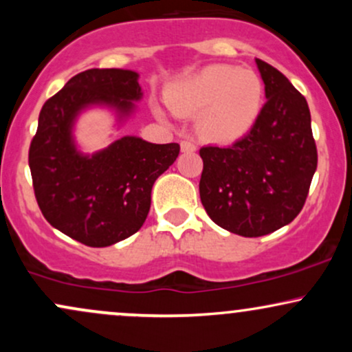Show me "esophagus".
<instances>
[{"label":"esophagus","mask_w":352,"mask_h":352,"mask_svg":"<svg viewBox=\"0 0 352 352\" xmlns=\"http://www.w3.org/2000/svg\"><path fill=\"white\" fill-rule=\"evenodd\" d=\"M180 148L182 152H187V153H192L197 151V145L193 142H190V140H182L180 142Z\"/></svg>","instance_id":"obj_1"}]
</instances>
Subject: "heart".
<instances>
[{
	"mask_svg": "<svg viewBox=\"0 0 352 352\" xmlns=\"http://www.w3.org/2000/svg\"><path fill=\"white\" fill-rule=\"evenodd\" d=\"M180 116H199L200 135L212 144H233L256 125L265 106L263 79L252 69L213 64L179 80L167 94ZM160 116L164 112L157 111Z\"/></svg>",
	"mask_w": 352,
	"mask_h": 352,
	"instance_id": "heart-1",
	"label": "heart"
}]
</instances>
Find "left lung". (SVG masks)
Instances as JSON below:
<instances>
[{"label": "left lung", "instance_id": "obj_1", "mask_svg": "<svg viewBox=\"0 0 352 352\" xmlns=\"http://www.w3.org/2000/svg\"><path fill=\"white\" fill-rule=\"evenodd\" d=\"M266 104L248 135L230 147L200 148V200L218 227L263 236L292 223L305 207L318 167L305 96L285 74L256 59Z\"/></svg>", "mask_w": 352, "mask_h": 352}]
</instances>
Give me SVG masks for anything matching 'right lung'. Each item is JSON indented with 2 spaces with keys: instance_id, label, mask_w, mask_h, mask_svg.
<instances>
[{
  "instance_id": "add662e5",
  "label": "right lung",
  "mask_w": 352,
  "mask_h": 352,
  "mask_svg": "<svg viewBox=\"0 0 352 352\" xmlns=\"http://www.w3.org/2000/svg\"><path fill=\"white\" fill-rule=\"evenodd\" d=\"M139 74L127 69H87L44 102L30 145L34 197L47 221L86 246L102 248L125 240L144 225L153 182L179 157V144H151L122 137L94 155H82L72 125L96 104L120 117L142 98Z\"/></svg>"
}]
</instances>
